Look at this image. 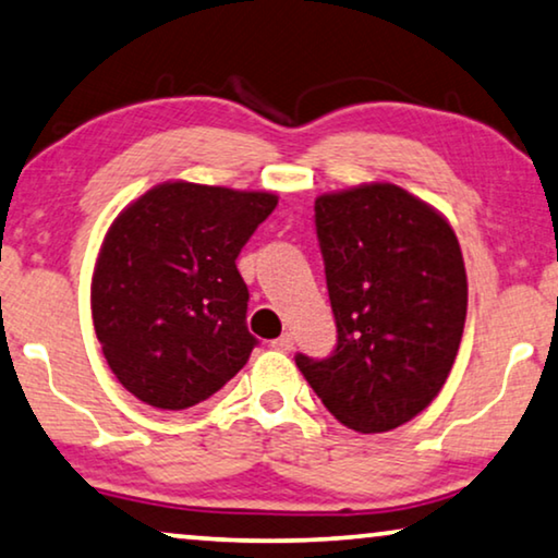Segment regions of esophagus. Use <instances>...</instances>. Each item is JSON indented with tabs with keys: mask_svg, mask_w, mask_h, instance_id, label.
Instances as JSON below:
<instances>
[{
	"mask_svg": "<svg viewBox=\"0 0 558 558\" xmlns=\"http://www.w3.org/2000/svg\"><path fill=\"white\" fill-rule=\"evenodd\" d=\"M272 347H276L278 351H286V354H288V351L293 349V336H290V333H282V336H278V339L272 341Z\"/></svg>",
	"mask_w": 558,
	"mask_h": 558,
	"instance_id": "1",
	"label": "esophagus"
}]
</instances>
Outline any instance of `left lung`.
Wrapping results in <instances>:
<instances>
[{
    "label": "left lung",
    "instance_id": "8db88e82",
    "mask_svg": "<svg viewBox=\"0 0 558 558\" xmlns=\"http://www.w3.org/2000/svg\"><path fill=\"white\" fill-rule=\"evenodd\" d=\"M316 232L339 343L295 364L343 427L389 433L427 410L458 356L460 242L435 207L389 182L320 194Z\"/></svg>",
    "mask_w": 558,
    "mask_h": 558
}]
</instances>
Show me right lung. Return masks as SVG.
<instances>
[{
    "label": "right lung",
    "instance_id": "add662e5",
    "mask_svg": "<svg viewBox=\"0 0 558 558\" xmlns=\"http://www.w3.org/2000/svg\"><path fill=\"white\" fill-rule=\"evenodd\" d=\"M278 194L163 182L133 199L100 245L93 326L125 389L186 410L225 387L255 349L238 265Z\"/></svg>",
    "mask_w": 558,
    "mask_h": 558
}]
</instances>
